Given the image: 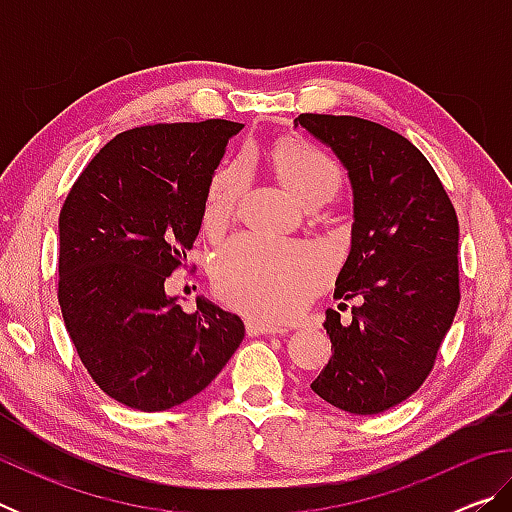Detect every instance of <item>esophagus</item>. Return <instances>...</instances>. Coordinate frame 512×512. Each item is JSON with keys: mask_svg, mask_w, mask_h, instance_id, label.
<instances>
[{"mask_svg": "<svg viewBox=\"0 0 512 512\" xmlns=\"http://www.w3.org/2000/svg\"><path fill=\"white\" fill-rule=\"evenodd\" d=\"M246 332L250 336H259V334H284L287 329L284 327H275L271 323H262V320H246Z\"/></svg>", "mask_w": 512, "mask_h": 512, "instance_id": "obj_1", "label": "esophagus"}]
</instances>
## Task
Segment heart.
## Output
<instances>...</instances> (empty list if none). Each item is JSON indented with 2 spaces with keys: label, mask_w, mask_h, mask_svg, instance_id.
I'll return each mask as SVG.
<instances>
[{
  "label": "heart",
  "mask_w": 512,
  "mask_h": 512,
  "mask_svg": "<svg viewBox=\"0 0 512 512\" xmlns=\"http://www.w3.org/2000/svg\"><path fill=\"white\" fill-rule=\"evenodd\" d=\"M275 171L302 205L325 203L341 185V169L316 144L287 140L273 153ZM248 187V162L232 160L214 173L205 196L207 228H221L235 212ZM327 264L318 250L296 244H271L239 237L214 262V282L221 296L262 318H289L323 287Z\"/></svg>",
  "instance_id": "1"
}]
</instances>
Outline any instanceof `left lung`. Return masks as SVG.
Here are the masks:
<instances>
[{"label": "left lung", "instance_id": "1", "mask_svg": "<svg viewBox=\"0 0 512 512\" xmlns=\"http://www.w3.org/2000/svg\"><path fill=\"white\" fill-rule=\"evenodd\" d=\"M293 124L334 151L354 196L334 298L359 307L350 325L327 311L332 357L311 391L341 411L381 413L418 391L452 327L461 302L456 210L429 160L391 128L311 112Z\"/></svg>", "mask_w": 512, "mask_h": 512}]
</instances>
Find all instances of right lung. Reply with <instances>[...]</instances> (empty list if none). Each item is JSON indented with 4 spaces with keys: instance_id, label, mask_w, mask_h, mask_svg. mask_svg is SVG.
I'll use <instances>...</instances> for the list:
<instances>
[{
    "instance_id": "obj_1",
    "label": "right lung",
    "mask_w": 512,
    "mask_h": 512,
    "mask_svg": "<svg viewBox=\"0 0 512 512\" xmlns=\"http://www.w3.org/2000/svg\"><path fill=\"white\" fill-rule=\"evenodd\" d=\"M237 121L119 133L76 180L58 219V302L76 352L112 400L167 411L210 386L244 341L241 318L167 296L198 237Z\"/></svg>"
}]
</instances>
